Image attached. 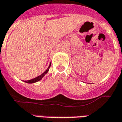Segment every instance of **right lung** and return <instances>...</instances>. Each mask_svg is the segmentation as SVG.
Here are the masks:
<instances>
[{
  "mask_svg": "<svg viewBox=\"0 0 122 122\" xmlns=\"http://www.w3.org/2000/svg\"><path fill=\"white\" fill-rule=\"evenodd\" d=\"M51 63H50V66H48V69H47L45 71L43 72V73L41 74L40 76H39L36 77H35V78H34V79H31V80L24 81L25 82H26V83H28V84H32V83H35V82H36L39 81L41 80L42 78H43V77L45 76L46 74H47L48 73V72L49 69H50V66H51Z\"/></svg>",
  "mask_w": 122,
  "mask_h": 122,
  "instance_id": "right-lung-1",
  "label": "right lung"
}]
</instances>
